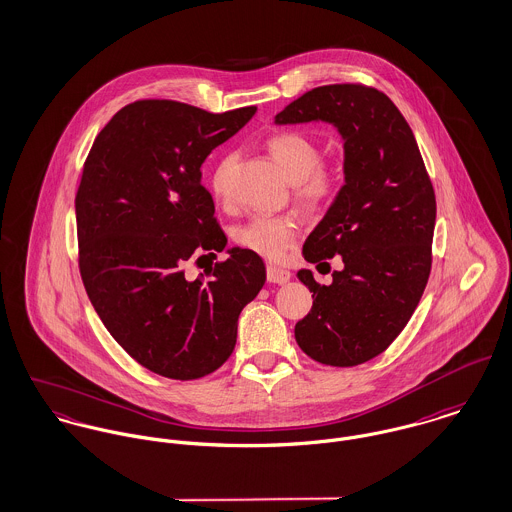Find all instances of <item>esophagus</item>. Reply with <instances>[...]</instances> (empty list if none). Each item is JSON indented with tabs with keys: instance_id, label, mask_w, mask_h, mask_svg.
Instances as JSON below:
<instances>
[{
	"instance_id": "1",
	"label": "esophagus",
	"mask_w": 512,
	"mask_h": 512,
	"mask_svg": "<svg viewBox=\"0 0 512 512\" xmlns=\"http://www.w3.org/2000/svg\"><path fill=\"white\" fill-rule=\"evenodd\" d=\"M266 276H268L270 283H279V285L287 283L291 279V274L287 270H283V268H278V266H268L266 268Z\"/></svg>"
}]
</instances>
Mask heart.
<instances>
[{"label":"heart","instance_id":"heart-1","mask_svg":"<svg viewBox=\"0 0 512 512\" xmlns=\"http://www.w3.org/2000/svg\"><path fill=\"white\" fill-rule=\"evenodd\" d=\"M268 152L278 162L281 172L289 182L297 184V201L309 211L328 209L338 191V174L321 164L323 148L319 140L305 131H281L266 142ZM236 154L229 152L217 160L211 170V191L223 197L229 189ZM299 238V223L285 215H254L234 231V240L240 248H246L262 258L279 260Z\"/></svg>","mask_w":512,"mask_h":512}]
</instances>
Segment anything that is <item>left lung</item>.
<instances>
[{"instance_id": "1", "label": "left lung", "mask_w": 512, "mask_h": 512, "mask_svg": "<svg viewBox=\"0 0 512 512\" xmlns=\"http://www.w3.org/2000/svg\"><path fill=\"white\" fill-rule=\"evenodd\" d=\"M309 121L332 123L342 135L346 184L303 256L323 266L340 254L344 268L330 285L297 272L313 307L295 325V340L315 362L352 368L387 350L419 305L432 268L436 197L415 135L385 93L321 86L276 115L278 125Z\"/></svg>"}]
</instances>
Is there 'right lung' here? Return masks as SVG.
<instances>
[{
  "label": "right lung",
  "instance_id": "obj_1",
  "mask_svg": "<svg viewBox=\"0 0 512 512\" xmlns=\"http://www.w3.org/2000/svg\"><path fill=\"white\" fill-rule=\"evenodd\" d=\"M254 113L140 99L93 140L76 193L80 274L101 323L150 372L189 381L221 368L266 281L246 248L186 278L189 260L227 246L201 164Z\"/></svg>",
  "mask_w": 512,
  "mask_h": 512
}]
</instances>
